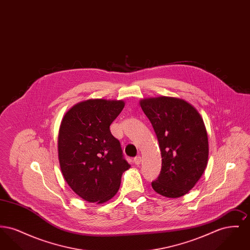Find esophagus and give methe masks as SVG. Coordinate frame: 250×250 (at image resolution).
Instances as JSON below:
<instances>
[{
  "mask_svg": "<svg viewBox=\"0 0 250 250\" xmlns=\"http://www.w3.org/2000/svg\"><path fill=\"white\" fill-rule=\"evenodd\" d=\"M141 162H142V157H141L140 155L134 157V163H135L136 165H140Z\"/></svg>",
  "mask_w": 250,
  "mask_h": 250,
  "instance_id": "esophagus-1",
  "label": "esophagus"
}]
</instances>
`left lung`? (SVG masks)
<instances>
[{"instance_id":"1","label":"left lung","mask_w":250,"mask_h":250,"mask_svg":"<svg viewBox=\"0 0 250 250\" xmlns=\"http://www.w3.org/2000/svg\"><path fill=\"white\" fill-rule=\"evenodd\" d=\"M140 105L154 127L162 157L160 174L152 187L167 198L182 197L207 166L209 145L202 117L190 103L177 97L143 98Z\"/></svg>"}]
</instances>
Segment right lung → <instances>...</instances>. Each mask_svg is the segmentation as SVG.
<instances>
[{"instance_id":"1","label":"right lung","mask_w":250,"mask_h":250,"mask_svg":"<svg viewBox=\"0 0 250 250\" xmlns=\"http://www.w3.org/2000/svg\"><path fill=\"white\" fill-rule=\"evenodd\" d=\"M125 107L123 100L88 99L64 114L58 135L62 176L84 201L104 203L119 190L121 177L130 165L109 125Z\"/></svg>"}]
</instances>
